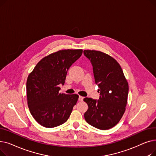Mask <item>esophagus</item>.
I'll use <instances>...</instances> for the list:
<instances>
[{
	"instance_id": "34e87169",
	"label": "esophagus",
	"mask_w": 156,
	"mask_h": 156,
	"mask_svg": "<svg viewBox=\"0 0 156 156\" xmlns=\"http://www.w3.org/2000/svg\"><path fill=\"white\" fill-rule=\"evenodd\" d=\"M83 97H82V96H79V98H78V99H79V101H82L83 100Z\"/></svg>"
}]
</instances>
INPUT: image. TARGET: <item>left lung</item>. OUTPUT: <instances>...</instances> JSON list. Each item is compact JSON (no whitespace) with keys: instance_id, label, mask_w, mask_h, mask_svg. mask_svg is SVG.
I'll list each match as a JSON object with an SVG mask.
<instances>
[{"instance_id":"8db88e82","label":"left lung","mask_w":156,"mask_h":156,"mask_svg":"<svg viewBox=\"0 0 156 156\" xmlns=\"http://www.w3.org/2000/svg\"><path fill=\"white\" fill-rule=\"evenodd\" d=\"M90 61L95 83L99 87V100L86 97L88 104L84 117L89 125L105 130L116 126L125 113L128 100V83L121 67L113 57L101 51L85 50Z\"/></svg>"}]
</instances>
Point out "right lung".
<instances>
[{
    "label": "right lung",
    "instance_id": "right-lung-1",
    "mask_svg": "<svg viewBox=\"0 0 156 156\" xmlns=\"http://www.w3.org/2000/svg\"><path fill=\"white\" fill-rule=\"evenodd\" d=\"M82 49H64L45 56L28 76L27 95L30 113L46 128L68 120L78 99L77 94L59 93L69 68L82 54Z\"/></svg>",
    "mask_w": 156,
    "mask_h": 156
}]
</instances>
